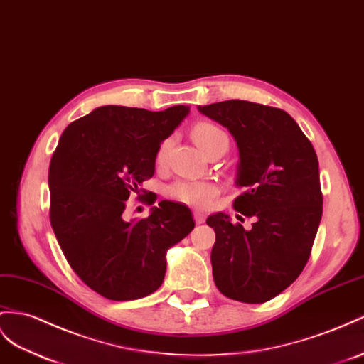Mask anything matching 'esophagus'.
I'll return each instance as SVG.
<instances>
[{
    "label": "esophagus",
    "instance_id": "esophagus-1",
    "mask_svg": "<svg viewBox=\"0 0 364 364\" xmlns=\"http://www.w3.org/2000/svg\"><path fill=\"white\" fill-rule=\"evenodd\" d=\"M193 218H195V223H197V225H203V223L206 221V213H203L200 210H195Z\"/></svg>",
    "mask_w": 364,
    "mask_h": 364
}]
</instances>
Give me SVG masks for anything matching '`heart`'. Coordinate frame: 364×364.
<instances>
[{
    "label": "heart",
    "mask_w": 364,
    "mask_h": 364,
    "mask_svg": "<svg viewBox=\"0 0 364 364\" xmlns=\"http://www.w3.org/2000/svg\"><path fill=\"white\" fill-rule=\"evenodd\" d=\"M192 138L195 144H197L204 154L212 151L213 147L220 144L229 146V136L221 127L212 124V123H198L192 129ZM172 144V139L167 138L160 144L156 151L155 160L158 164H163L166 161L167 152ZM218 192L217 186L210 181L197 180V181H176L169 188L171 197L178 200L184 204H189L193 208H206L209 206L210 200L215 197Z\"/></svg>",
    "instance_id": "obj_1"
}]
</instances>
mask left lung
<instances>
[{"mask_svg": "<svg viewBox=\"0 0 364 364\" xmlns=\"http://www.w3.org/2000/svg\"><path fill=\"white\" fill-rule=\"evenodd\" d=\"M198 110L235 138V183L243 193L234 209L255 217L249 230L221 212L206 220L217 237L210 254L213 282L232 300L269 301L295 282L309 259L323 213L318 158L282 109L229 100Z\"/></svg>", "mask_w": 364, "mask_h": 364, "instance_id": "obj_1", "label": "left lung"}]
</instances>
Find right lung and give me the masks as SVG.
I'll use <instances>...</instances> for the list:
<instances>
[{
	"instance_id": "obj_1",
	"label": "right lung",
	"mask_w": 364,
	"mask_h": 364,
	"mask_svg": "<svg viewBox=\"0 0 364 364\" xmlns=\"http://www.w3.org/2000/svg\"><path fill=\"white\" fill-rule=\"evenodd\" d=\"M188 114V106L161 112L97 107L64 129L55 149L49 167L52 229L73 272L109 300L155 292L164 279L167 249L195 228L191 209L167 200L147 218L123 217L130 195L154 176L158 147ZM155 200L151 193L146 201Z\"/></svg>"
}]
</instances>
